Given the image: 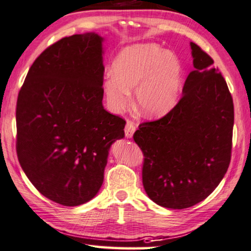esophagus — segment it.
Masks as SVG:
<instances>
[{"instance_id": "obj_1", "label": "esophagus", "mask_w": 251, "mask_h": 251, "mask_svg": "<svg viewBox=\"0 0 251 251\" xmlns=\"http://www.w3.org/2000/svg\"><path fill=\"white\" fill-rule=\"evenodd\" d=\"M134 131H136V125L132 121H126L125 132L126 138H132Z\"/></svg>"}]
</instances>
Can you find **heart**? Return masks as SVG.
<instances>
[{"instance_id": "obj_1", "label": "heart", "mask_w": 251, "mask_h": 251, "mask_svg": "<svg viewBox=\"0 0 251 251\" xmlns=\"http://www.w3.org/2000/svg\"><path fill=\"white\" fill-rule=\"evenodd\" d=\"M113 75L104 81L108 104L115 111L126 106L130 90L136 89V103L148 118H161L176 106L182 83L177 57L155 44L126 47L112 63Z\"/></svg>"}]
</instances>
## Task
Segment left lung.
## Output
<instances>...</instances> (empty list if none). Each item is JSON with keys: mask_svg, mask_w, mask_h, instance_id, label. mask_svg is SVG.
<instances>
[{"mask_svg": "<svg viewBox=\"0 0 251 251\" xmlns=\"http://www.w3.org/2000/svg\"><path fill=\"white\" fill-rule=\"evenodd\" d=\"M195 70L165 117L144 122L133 140L145 156L143 184L156 204L191 207L212 194L231 161L233 100L214 61L190 43Z\"/></svg>", "mask_w": 251, "mask_h": 251, "instance_id": "left-lung-1", "label": "left lung"}]
</instances>
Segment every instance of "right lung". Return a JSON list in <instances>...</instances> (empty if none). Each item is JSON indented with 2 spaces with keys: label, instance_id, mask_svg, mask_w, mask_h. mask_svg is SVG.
<instances>
[{
  "label": "right lung",
  "instance_id": "obj_1",
  "mask_svg": "<svg viewBox=\"0 0 251 251\" xmlns=\"http://www.w3.org/2000/svg\"><path fill=\"white\" fill-rule=\"evenodd\" d=\"M103 41L86 32L47 47L18 95V159L34 187L63 206L95 197L110 147L125 137V120L101 103Z\"/></svg>",
  "mask_w": 251,
  "mask_h": 251
}]
</instances>
